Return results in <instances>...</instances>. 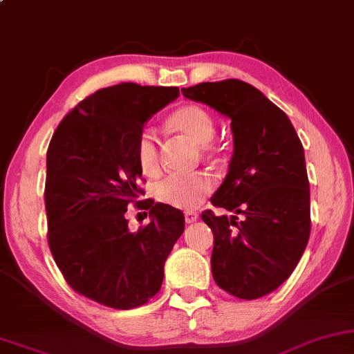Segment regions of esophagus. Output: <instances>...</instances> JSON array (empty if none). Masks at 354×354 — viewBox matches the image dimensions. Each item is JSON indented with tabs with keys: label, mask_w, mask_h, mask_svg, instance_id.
<instances>
[{
	"label": "esophagus",
	"mask_w": 354,
	"mask_h": 354,
	"mask_svg": "<svg viewBox=\"0 0 354 354\" xmlns=\"http://www.w3.org/2000/svg\"><path fill=\"white\" fill-rule=\"evenodd\" d=\"M197 215L196 212H186L185 214V220H186V223H194V221L197 220Z\"/></svg>",
	"instance_id": "obj_1"
}]
</instances>
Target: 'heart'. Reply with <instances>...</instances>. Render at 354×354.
<instances>
[{
    "label": "heart",
    "instance_id": "heart-1",
    "mask_svg": "<svg viewBox=\"0 0 354 354\" xmlns=\"http://www.w3.org/2000/svg\"><path fill=\"white\" fill-rule=\"evenodd\" d=\"M168 126L181 133L197 145H207L215 134V121L209 110L199 105L178 108L168 118ZM136 160L144 176H157L160 173V144L155 129L142 128L134 145ZM214 189V180L207 173L168 174L153 187L157 201L174 209L192 210L199 207Z\"/></svg>",
    "mask_w": 354,
    "mask_h": 354
}]
</instances>
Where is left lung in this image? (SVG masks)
Segmentation results:
<instances>
[{
  "instance_id": "1",
  "label": "left lung",
  "mask_w": 354,
  "mask_h": 354,
  "mask_svg": "<svg viewBox=\"0 0 354 354\" xmlns=\"http://www.w3.org/2000/svg\"><path fill=\"white\" fill-rule=\"evenodd\" d=\"M232 120L233 157L210 202L243 214L202 212L214 233L212 275L239 299L277 290L298 266L310 233L303 144L288 116L251 84L226 79L181 88Z\"/></svg>"
}]
</instances>
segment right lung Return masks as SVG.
Returning <instances> with one entry per match:
<instances>
[{
    "label": "right lung",
    "mask_w": 354,
    "mask_h": 354,
    "mask_svg": "<svg viewBox=\"0 0 354 354\" xmlns=\"http://www.w3.org/2000/svg\"><path fill=\"white\" fill-rule=\"evenodd\" d=\"M178 87L122 82L84 98L63 118L46 152L48 246L75 293L113 309H134L160 291L163 266L185 232L181 210L144 194L134 145ZM136 201L152 221L131 232Z\"/></svg>",
    "instance_id": "obj_1"
}]
</instances>
